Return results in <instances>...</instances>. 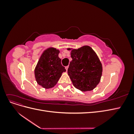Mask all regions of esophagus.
<instances>
[{"instance_id": "obj_1", "label": "esophagus", "mask_w": 134, "mask_h": 134, "mask_svg": "<svg viewBox=\"0 0 134 134\" xmlns=\"http://www.w3.org/2000/svg\"><path fill=\"white\" fill-rule=\"evenodd\" d=\"M68 68H69V66H65V69H66V71L68 70Z\"/></svg>"}]
</instances>
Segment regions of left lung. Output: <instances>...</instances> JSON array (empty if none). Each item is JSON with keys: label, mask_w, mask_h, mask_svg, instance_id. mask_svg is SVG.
<instances>
[{"label": "left lung", "mask_w": 134, "mask_h": 134, "mask_svg": "<svg viewBox=\"0 0 134 134\" xmlns=\"http://www.w3.org/2000/svg\"><path fill=\"white\" fill-rule=\"evenodd\" d=\"M71 58L68 73L73 86L83 92L93 90L99 83L102 72V64L95 52L84 46L72 50Z\"/></svg>", "instance_id": "1"}]
</instances>
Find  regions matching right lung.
Segmentation results:
<instances>
[{"label":"right lung","instance_id":"add662e5","mask_svg":"<svg viewBox=\"0 0 134 134\" xmlns=\"http://www.w3.org/2000/svg\"><path fill=\"white\" fill-rule=\"evenodd\" d=\"M59 51L49 48L40 57L35 70L37 83L44 88L54 87L63 72L66 71L58 56Z\"/></svg>","mask_w":134,"mask_h":134}]
</instances>
